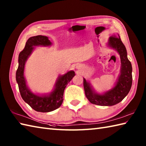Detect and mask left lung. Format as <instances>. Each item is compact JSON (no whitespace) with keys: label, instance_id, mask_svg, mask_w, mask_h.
Wrapping results in <instances>:
<instances>
[{"label":"left lung","instance_id":"left-lung-1","mask_svg":"<svg viewBox=\"0 0 146 146\" xmlns=\"http://www.w3.org/2000/svg\"><path fill=\"white\" fill-rule=\"evenodd\" d=\"M108 45L116 49L120 57V75L115 86L104 95H100L95 93L90 84L85 78L83 79V86L86 98L92 104L101 106H111L119 104L129 94L132 83V64L128 60L126 48L119 36H110Z\"/></svg>","mask_w":146,"mask_h":146}]
</instances>
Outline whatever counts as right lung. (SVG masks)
I'll return each instance as SVG.
<instances>
[{"instance_id": "obj_1", "label": "right lung", "mask_w": 146, "mask_h": 146, "mask_svg": "<svg viewBox=\"0 0 146 146\" xmlns=\"http://www.w3.org/2000/svg\"><path fill=\"white\" fill-rule=\"evenodd\" d=\"M51 42L47 36H36L30 38L27 40L24 49L19 55V66L16 71V81L22 98L24 102L33 108L34 110L40 112H49L53 111L61 106L63 102V94L65 88L74 76L73 71H68L63 76H59L55 88L48 96H38L33 94L27 88L25 78L24 76V64L27 59L31 54L33 46H49Z\"/></svg>"}]
</instances>
